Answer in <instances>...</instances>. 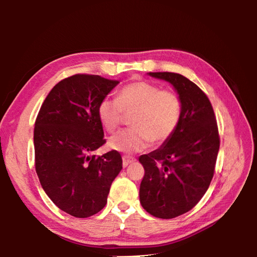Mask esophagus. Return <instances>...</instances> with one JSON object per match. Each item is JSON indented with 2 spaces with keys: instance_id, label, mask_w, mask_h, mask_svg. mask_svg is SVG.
Returning <instances> with one entry per match:
<instances>
[{
  "instance_id": "1",
  "label": "esophagus",
  "mask_w": 257,
  "mask_h": 257,
  "mask_svg": "<svg viewBox=\"0 0 257 257\" xmlns=\"http://www.w3.org/2000/svg\"><path fill=\"white\" fill-rule=\"evenodd\" d=\"M136 159L132 156H123L122 157V166L123 167H127L130 163H133Z\"/></svg>"
}]
</instances>
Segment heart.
<instances>
[{
	"mask_svg": "<svg viewBox=\"0 0 257 257\" xmlns=\"http://www.w3.org/2000/svg\"><path fill=\"white\" fill-rule=\"evenodd\" d=\"M98 118L108 132L121 124L124 113L133 114V128L111 136L108 146L123 154H135L152 145H162L176 133L181 120L182 102L176 92L162 90L148 81H134L118 91L117 99L103 98L98 105Z\"/></svg>",
	"mask_w": 257,
	"mask_h": 257,
	"instance_id": "obj_1",
	"label": "heart"
}]
</instances>
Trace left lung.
Instances as JSON below:
<instances>
[{
	"instance_id": "left-lung-1",
	"label": "left lung",
	"mask_w": 257,
	"mask_h": 257,
	"mask_svg": "<svg viewBox=\"0 0 257 257\" xmlns=\"http://www.w3.org/2000/svg\"><path fill=\"white\" fill-rule=\"evenodd\" d=\"M166 80L182 102L181 120L159 149L139 157L145 168L140 203L151 215L173 219L194 207L209 189L220 148L219 129L209 98L176 73H148Z\"/></svg>"
}]
</instances>
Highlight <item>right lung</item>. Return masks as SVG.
<instances>
[{
    "label": "right lung",
    "mask_w": 257,
    "mask_h": 257,
    "mask_svg": "<svg viewBox=\"0 0 257 257\" xmlns=\"http://www.w3.org/2000/svg\"><path fill=\"white\" fill-rule=\"evenodd\" d=\"M118 80L76 74L54 86L37 114L35 169L43 190L56 206L75 217L103 209L110 185L122 169L118 151L96 157L106 143L98 105Z\"/></svg>",
    "instance_id": "right-lung-1"
}]
</instances>
